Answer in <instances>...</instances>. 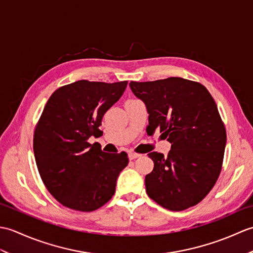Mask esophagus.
<instances>
[{
	"label": "esophagus",
	"instance_id": "obj_1",
	"mask_svg": "<svg viewBox=\"0 0 253 253\" xmlns=\"http://www.w3.org/2000/svg\"><path fill=\"white\" fill-rule=\"evenodd\" d=\"M139 157H141V154L135 153V152H129V154H128V158H129L130 160H135V159H137Z\"/></svg>",
	"mask_w": 253,
	"mask_h": 253
}]
</instances>
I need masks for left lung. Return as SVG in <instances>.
I'll return each instance as SVG.
<instances>
[{"label":"left lung","mask_w":253,"mask_h":253,"mask_svg":"<svg viewBox=\"0 0 253 253\" xmlns=\"http://www.w3.org/2000/svg\"><path fill=\"white\" fill-rule=\"evenodd\" d=\"M129 85L147 106V132L159 129L171 143L168 157L148 154L154 162L144 180L148 196L170 211L196 206L222 170L226 129L215 101L200 83L179 77Z\"/></svg>","instance_id":"8db88e82"}]
</instances>
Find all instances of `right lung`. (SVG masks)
<instances>
[{"label": "right lung", "instance_id": "add662e5", "mask_svg": "<svg viewBox=\"0 0 253 253\" xmlns=\"http://www.w3.org/2000/svg\"><path fill=\"white\" fill-rule=\"evenodd\" d=\"M127 84L78 80L56 89L47 100L36 125L34 152L42 181L64 207L92 212L115 193L128 155L105 153L88 139L102 135V118Z\"/></svg>", "mask_w": 253, "mask_h": 253}]
</instances>
